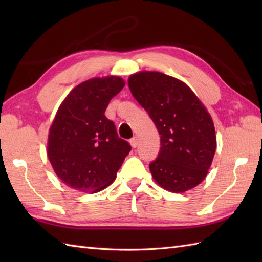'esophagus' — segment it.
I'll list each match as a JSON object with an SVG mask.
<instances>
[{"label":"esophagus","mask_w":262,"mask_h":262,"mask_svg":"<svg viewBox=\"0 0 262 262\" xmlns=\"http://www.w3.org/2000/svg\"><path fill=\"white\" fill-rule=\"evenodd\" d=\"M129 143H130V146H132L133 148H135V147L138 145V141H137L136 137H133L132 140L129 141Z\"/></svg>","instance_id":"1"}]
</instances>
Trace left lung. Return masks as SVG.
<instances>
[{"label": "left lung", "mask_w": 262, "mask_h": 262, "mask_svg": "<svg viewBox=\"0 0 262 262\" xmlns=\"http://www.w3.org/2000/svg\"><path fill=\"white\" fill-rule=\"evenodd\" d=\"M128 86L161 135L159 157L149 164L155 182L176 193L197 187L217 146L207 108L185 82L161 72H137L128 77Z\"/></svg>", "instance_id": "8db88e82"}]
</instances>
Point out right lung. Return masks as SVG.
I'll return each mask as SVG.
<instances>
[{
    "label": "right lung",
    "instance_id": "right-lung-1",
    "mask_svg": "<svg viewBox=\"0 0 262 262\" xmlns=\"http://www.w3.org/2000/svg\"><path fill=\"white\" fill-rule=\"evenodd\" d=\"M124 85V79L117 75L82 82L66 96L54 117L47 155L58 179L74 190H103L115 181L130 151L104 116L110 100Z\"/></svg>",
    "mask_w": 262,
    "mask_h": 262
}]
</instances>
